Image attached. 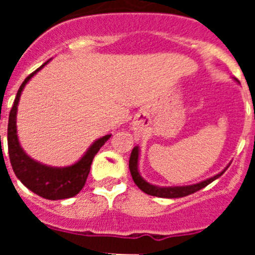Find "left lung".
I'll use <instances>...</instances> for the list:
<instances>
[{
    "instance_id": "left-lung-1",
    "label": "left lung",
    "mask_w": 255,
    "mask_h": 255,
    "mask_svg": "<svg viewBox=\"0 0 255 255\" xmlns=\"http://www.w3.org/2000/svg\"><path fill=\"white\" fill-rule=\"evenodd\" d=\"M138 159H139V149L138 147H134L132 149L131 155H130L129 159V168H130V173H131L132 180L136 184L139 189L141 191H144L145 194L153 195V197H159V198H182L186 197V195H190L195 191L200 190V189L206 188L207 185H209L212 181H215L216 179L222 175V173L226 171L225 168L222 172H220L218 175L213 177H209V179L204 180V181H200L198 184H194V185H188V186H168V188H161V186H155L147 182L143 177L140 176V173L138 171Z\"/></svg>"
}]
</instances>
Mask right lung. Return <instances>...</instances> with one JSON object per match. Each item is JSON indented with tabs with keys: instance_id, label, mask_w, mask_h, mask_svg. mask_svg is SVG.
<instances>
[{
	"instance_id": "1",
	"label": "right lung",
	"mask_w": 255,
	"mask_h": 255,
	"mask_svg": "<svg viewBox=\"0 0 255 255\" xmlns=\"http://www.w3.org/2000/svg\"><path fill=\"white\" fill-rule=\"evenodd\" d=\"M47 62H44L39 69L35 70L34 73H31L20 85L16 98L13 101L12 108H11L10 115H8L7 147L11 166H12V170L17 179L29 190L38 194L39 197L49 200H57L74 197L82 190L83 186L85 185L89 171H91V164L93 162L94 155L98 153L101 147L110 139L111 135H106L103 138L94 141L92 147L83 155L82 159H79L76 163L67 166V167H49L46 164L35 162L29 155H26V153L20 147L16 134L17 103H19L20 94H21L26 83Z\"/></svg>"
}]
</instances>
